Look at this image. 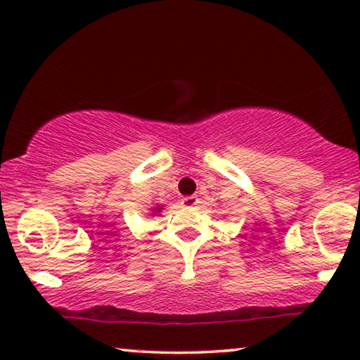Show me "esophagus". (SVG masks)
Masks as SVG:
<instances>
[{"label": "esophagus", "mask_w": 360, "mask_h": 360, "mask_svg": "<svg viewBox=\"0 0 360 360\" xmlns=\"http://www.w3.org/2000/svg\"><path fill=\"white\" fill-rule=\"evenodd\" d=\"M200 200L196 195H190V196H185V198H181V205L186 206V208H193V206H196Z\"/></svg>", "instance_id": "34e87169"}]
</instances>
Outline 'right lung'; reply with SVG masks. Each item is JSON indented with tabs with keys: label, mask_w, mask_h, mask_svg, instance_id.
Returning a JSON list of instances; mask_svg holds the SVG:
<instances>
[{
	"label": "right lung",
	"mask_w": 360,
	"mask_h": 360,
	"mask_svg": "<svg viewBox=\"0 0 360 360\" xmlns=\"http://www.w3.org/2000/svg\"><path fill=\"white\" fill-rule=\"evenodd\" d=\"M159 210H162V208H157V211H159ZM154 213H155V211H154Z\"/></svg>",
	"instance_id": "1"
}]
</instances>
